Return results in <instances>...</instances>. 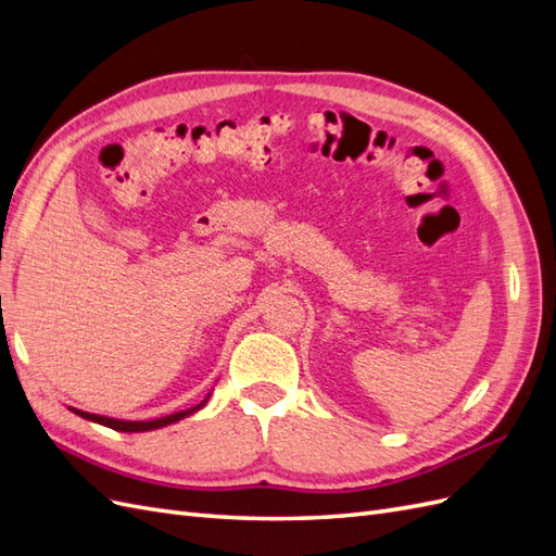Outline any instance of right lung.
Masks as SVG:
<instances>
[{
    "label": "right lung",
    "instance_id": "obj_1",
    "mask_svg": "<svg viewBox=\"0 0 556 556\" xmlns=\"http://www.w3.org/2000/svg\"><path fill=\"white\" fill-rule=\"evenodd\" d=\"M211 396V394H208ZM208 396L199 403V406H194V408H188V410H180V413H174V415H166V417H160V419H148V422H125V419H113V417H104V415H94V413H83V410H76V408H72L76 415H80L83 419H90V422H97V425H104V427H109V429H115V431H127V433H131V431H153V429H160V427H166V425H174V422H178V419H182V417H188V415H192V413H197L199 408H204L206 406V401H208Z\"/></svg>",
    "mask_w": 556,
    "mask_h": 556
}]
</instances>
